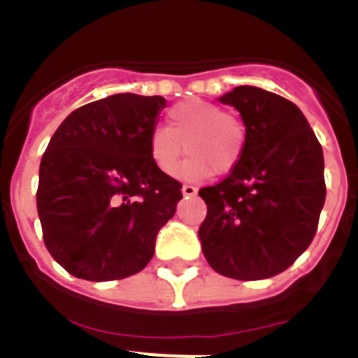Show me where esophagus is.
<instances>
[{
  "label": "esophagus",
  "instance_id": "34e87169",
  "mask_svg": "<svg viewBox=\"0 0 358 358\" xmlns=\"http://www.w3.org/2000/svg\"><path fill=\"white\" fill-rule=\"evenodd\" d=\"M197 194V188L192 185H182V195L185 197H194V195Z\"/></svg>",
  "mask_w": 358,
  "mask_h": 358
}]
</instances>
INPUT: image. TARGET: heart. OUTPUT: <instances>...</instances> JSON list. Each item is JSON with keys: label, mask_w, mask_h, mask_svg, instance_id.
<instances>
[{"label": "heart", "mask_w": 358, "mask_h": 358, "mask_svg": "<svg viewBox=\"0 0 358 358\" xmlns=\"http://www.w3.org/2000/svg\"><path fill=\"white\" fill-rule=\"evenodd\" d=\"M166 125H157L148 134V156L159 172L172 173L185 148L190 156L176 176L188 181L229 172L242 159L245 127L217 103L188 98L166 113Z\"/></svg>", "instance_id": "heart-1"}]
</instances>
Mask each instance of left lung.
Segmentation results:
<instances>
[{"label":"left lung","mask_w":358,"mask_h":358,"mask_svg":"<svg viewBox=\"0 0 358 358\" xmlns=\"http://www.w3.org/2000/svg\"><path fill=\"white\" fill-rule=\"evenodd\" d=\"M220 102L240 110L245 148L229 176L199 189L208 215L202 252L222 276L252 281L283 273L315 236L324 199L321 143L296 103L255 85Z\"/></svg>","instance_id":"left-lung-1"}]
</instances>
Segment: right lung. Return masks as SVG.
<instances>
[{
	"label": "right lung",
	"mask_w": 358,
	"mask_h": 358,
	"mask_svg": "<svg viewBox=\"0 0 358 358\" xmlns=\"http://www.w3.org/2000/svg\"><path fill=\"white\" fill-rule=\"evenodd\" d=\"M163 96L118 93L78 107L44 150L37 213L53 260L87 281L147 267L182 185L148 156Z\"/></svg>",
	"instance_id": "right-lung-1"
}]
</instances>
